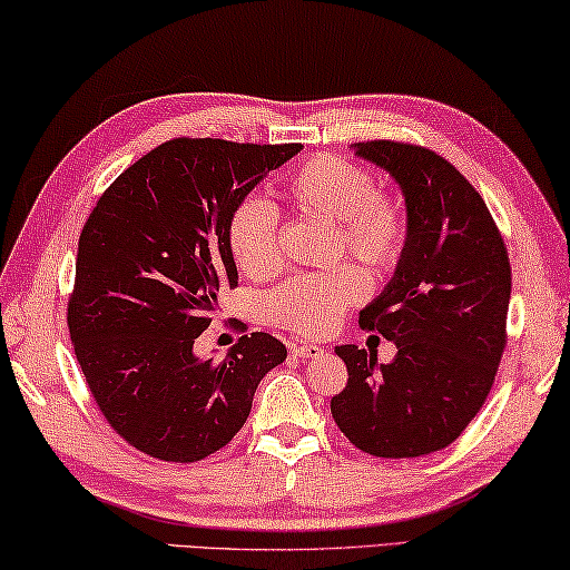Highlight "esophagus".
Segmentation results:
<instances>
[{"instance_id": "1", "label": "esophagus", "mask_w": 570, "mask_h": 570, "mask_svg": "<svg viewBox=\"0 0 570 570\" xmlns=\"http://www.w3.org/2000/svg\"><path fill=\"white\" fill-rule=\"evenodd\" d=\"M291 351H293V355H297V357H321V355H323V347H321V345H313V343L293 345Z\"/></svg>"}]
</instances>
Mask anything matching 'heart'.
<instances>
[{
	"mask_svg": "<svg viewBox=\"0 0 570 570\" xmlns=\"http://www.w3.org/2000/svg\"><path fill=\"white\" fill-rule=\"evenodd\" d=\"M295 209L335 223L337 253H347L373 273L393 269L407 245V217L393 195L377 189L375 175L351 157L321 153L295 165L279 183ZM227 247L239 273L267 277L279 267L277 209L247 197L227 219ZM365 295V279L353 267L305 273L285 279L267 297V315L295 335L315 337L341 323L345 307Z\"/></svg>",
	"mask_w": 570,
	"mask_h": 570,
	"instance_id": "obj_1",
	"label": "heart"
}]
</instances>
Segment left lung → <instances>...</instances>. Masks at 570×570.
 <instances>
[{"label":"left lung","mask_w":570,"mask_h":570,"mask_svg":"<svg viewBox=\"0 0 570 570\" xmlns=\"http://www.w3.org/2000/svg\"><path fill=\"white\" fill-rule=\"evenodd\" d=\"M355 153L387 169L405 195V253L357 317L397 355L377 365L365 347H335L347 385L331 411L363 453L421 458L451 445L491 393L508 343L511 259L483 197L433 149L367 139Z\"/></svg>","instance_id":"8db88e82"}]
</instances>
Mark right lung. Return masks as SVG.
Segmentation results:
<instances>
[{
    "label": "right lung",
    "mask_w": 570,
    "mask_h": 570,
    "mask_svg": "<svg viewBox=\"0 0 570 570\" xmlns=\"http://www.w3.org/2000/svg\"><path fill=\"white\" fill-rule=\"evenodd\" d=\"M303 145L167 139L129 165L79 233L67 325L92 401L139 453L195 463L245 425L257 383L287 357L267 333L197 357L223 287H237L227 219ZM247 331V327H245Z\"/></svg>",
    "instance_id": "add662e5"
}]
</instances>
